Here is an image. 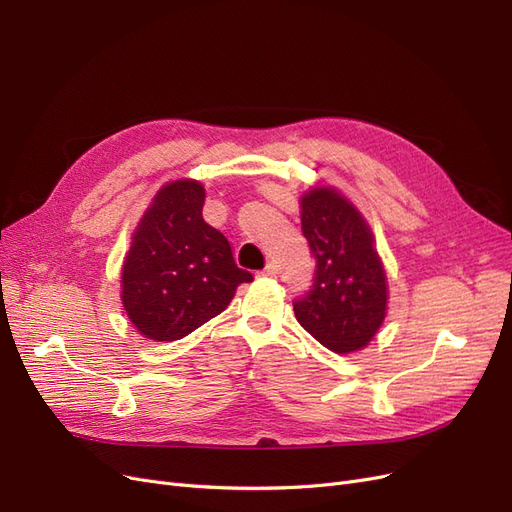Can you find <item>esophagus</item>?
<instances>
[{"label":"esophagus","mask_w":512,"mask_h":512,"mask_svg":"<svg viewBox=\"0 0 512 512\" xmlns=\"http://www.w3.org/2000/svg\"><path fill=\"white\" fill-rule=\"evenodd\" d=\"M259 276H263V278L276 276V265H274V263H268V265H265V268L259 272Z\"/></svg>","instance_id":"34e87169"}]
</instances>
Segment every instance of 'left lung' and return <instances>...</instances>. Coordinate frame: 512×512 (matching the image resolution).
Listing matches in <instances>:
<instances>
[{
    "mask_svg": "<svg viewBox=\"0 0 512 512\" xmlns=\"http://www.w3.org/2000/svg\"><path fill=\"white\" fill-rule=\"evenodd\" d=\"M301 209L316 274L309 291L293 301L295 316L330 351H358L381 328L387 309V278L370 228L332 188L307 192Z\"/></svg>",
    "mask_w": 512,
    "mask_h": 512,
    "instance_id": "obj_1",
    "label": "left lung"
}]
</instances>
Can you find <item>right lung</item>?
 I'll list each match as a JSON object with an SVG mask.
<instances>
[{"label": "right lung", "mask_w": 512, "mask_h": 512, "mask_svg": "<svg viewBox=\"0 0 512 512\" xmlns=\"http://www.w3.org/2000/svg\"><path fill=\"white\" fill-rule=\"evenodd\" d=\"M205 188L171 182L154 196L123 263V307L146 339L177 341L224 311L253 274L203 219Z\"/></svg>", "instance_id": "right-lung-1"}]
</instances>
